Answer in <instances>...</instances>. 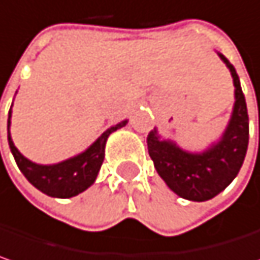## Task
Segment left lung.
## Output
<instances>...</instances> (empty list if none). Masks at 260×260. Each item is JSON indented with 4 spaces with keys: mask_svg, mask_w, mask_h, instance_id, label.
Returning <instances> with one entry per match:
<instances>
[{
    "mask_svg": "<svg viewBox=\"0 0 260 260\" xmlns=\"http://www.w3.org/2000/svg\"><path fill=\"white\" fill-rule=\"evenodd\" d=\"M231 71L235 103L222 137L202 152H189L173 140L160 138L157 129L150 131L147 149L154 168L167 186L184 200L202 202L214 198L237 177L248 146V114L234 65L217 52Z\"/></svg>",
    "mask_w": 260,
    "mask_h": 260,
    "instance_id": "left-lung-1",
    "label": "left lung"
}]
</instances>
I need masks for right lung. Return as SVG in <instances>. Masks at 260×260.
<instances>
[{
	"mask_svg": "<svg viewBox=\"0 0 260 260\" xmlns=\"http://www.w3.org/2000/svg\"><path fill=\"white\" fill-rule=\"evenodd\" d=\"M10 119L12 108L9 111L7 120V137L10 150L19 170L34 187L52 198H73L90 187L98 177V173L104 162L106 144L110 134L123 128L128 123V120H122L117 125L110 126L82 153L68 157L58 164L43 165L29 160L17 150L10 134Z\"/></svg>",
	"mask_w": 260,
	"mask_h": 260,
	"instance_id": "add662e5",
	"label": "right lung"
}]
</instances>
